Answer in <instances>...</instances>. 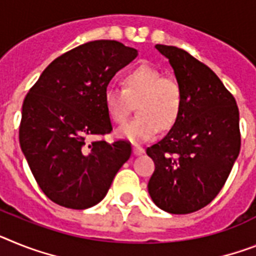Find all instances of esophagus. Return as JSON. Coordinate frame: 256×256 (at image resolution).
<instances>
[{
  "instance_id": "1",
  "label": "esophagus",
  "mask_w": 256,
  "mask_h": 256,
  "mask_svg": "<svg viewBox=\"0 0 256 256\" xmlns=\"http://www.w3.org/2000/svg\"><path fill=\"white\" fill-rule=\"evenodd\" d=\"M132 152H134L135 156H140V154H144V148L140 147V146L135 144L134 147H132Z\"/></svg>"
}]
</instances>
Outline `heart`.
Returning <instances> with one entry per match:
<instances>
[{"label": "heart", "mask_w": 256, "mask_h": 256, "mask_svg": "<svg viewBox=\"0 0 256 256\" xmlns=\"http://www.w3.org/2000/svg\"><path fill=\"white\" fill-rule=\"evenodd\" d=\"M105 109L112 121H126L132 104L138 116L118 128V138L139 144L151 140L158 130H168L177 122L182 106V94L178 83L164 78L158 68L148 65L126 72L122 88L108 87L104 92Z\"/></svg>", "instance_id": "1"}]
</instances>
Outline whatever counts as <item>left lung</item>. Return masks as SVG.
Returning a JSON list of instances; mask_svg holds the SVG:
<instances>
[{"label": "left lung", "instance_id": "8db88e82", "mask_svg": "<svg viewBox=\"0 0 256 256\" xmlns=\"http://www.w3.org/2000/svg\"><path fill=\"white\" fill-rule=\"evenodd\" d=\"M156 49L174 72L182 106L168 134L147 148L154 162L148 192L162 211L191 214L210 204L229 177L241 150L240 112L208 66L177 46Z\"/></svg>", "mask_w": 256, "mask_h": 256}]
</instances>
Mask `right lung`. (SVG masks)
Wrapping results in <instances>:
<instances>
[{
    "mask_svg": "<svg viewBox=\"0 0 256 256\" xmlns=\"http://www.w3.org/2000/svg\"><path fill=\"white\" fill-rule=\"evenodd\" d=\"M136 56V49L116 40L86 42L52 62L26 96L19 143L52 202L72 210L94 207L130 158L128 142L88 139L112 132L104 92Z\"/></svg>",
    "mask_w": 256,
    "mask_h": 256,
    "instance_id": "right-lung-1",
    "label": "right lung"
}]
</instances>
